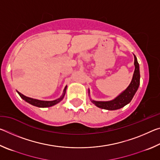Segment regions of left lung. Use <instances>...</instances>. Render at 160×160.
<instances>
[{
	"label": "left lung",
	"mask_w": 160,
	"mask_h": 160,
	"mask_svg": "<svg viewBox=\"0 0 160 160\" xmlns=\"http://www.w3.org/2000/svg\"><path fill=\"white\" fill-rule=\"evenodd\" d=\"M134 55V54H133ZM134 65L135 70L132 75V78L131 83L125 90L120 93L118 95L115 97L114 99L110 101H95V100L91 99V102L93 104L100 109H104L107 110H116L126 106L128 103L131 102L134 97L135 94L136 93L140 85V68L139 64L138 62L136 56L134 55ZM88 94L90 96V90H88Z\"/></svg>",
	"instance_id": "obj_1"
}]
</instances>
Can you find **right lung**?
<instances>
[{
  "instance_id": "right-lung-1",
  "label": "right lung",
  "mask_w": 160,
  "mask_h": 160,
  "mask_svg": "<svg viewBox=\"0 0 160 160\" xmlns=\"http://www.w3.org/2000/svg\"><path fill=\"white\" fill-rule=\"evenodd\" d=\"M66 89H67V86L65 87L64 90H63V92L62 94V95L59 97V98L56 99L55 100H53V101H43V100H39V99H33V98H30V97H26L24 95V94H21L20 92H19L18 91H17V92L19 94V95L20 96V97L22 99L25 100V102H27L29 104H30L33 106L37 107H40V108H47V107H50L54 106L56 104L60 102L62 99H63V97L66 94Z\"/></svg>"
}]
</instances>
